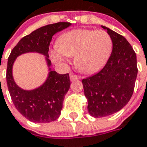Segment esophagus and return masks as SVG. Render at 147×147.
I'll list each match as a JSON object with an SVG mask.
<instances>
[{
    "instance_id": "esophagus-1",
    "label": "esophagus",
    "mask_w": 147,
    "mask_h": 147,
    "mask_svg": "<svg viewBox=\"0 0 147 147\" xmlns=\"http://www.w3.org/2000/svg\"><path fill=\"white\" fill-rule=\"evenodd\" d=\"M79 79H80V76L75 75V74H71V75H70V80H71V81H73V80H77Z\"/></svg>"
}]
</instances>
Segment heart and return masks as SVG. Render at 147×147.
Returning a JSON list of instances; mask_svg holds the SVG:
<instances>
[{"instance_id":"b5f03b06","label":"heart","mask_w":147,"mask_h":147,"mask_svg":"<svg viewBox=\"0 0 147 147\" xmlns=\"http://www.w3.org/2000/svg\"><path fill=\"white\" fill-rule=\"evenodd\" d=\"M112 47V39L106 31L71 30L59 37L58 45L50 50V58L61 63L67 61V56H75V65L79 71L94 74L107 63Z\"/></svg>"}]
</instances>
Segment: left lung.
Segmentation results:
<instances>
[{"label": "left lung", "instance_id": "obj_1", "mask_svg": "<svg viewBox=\"0 0 147 147\" xmlns=\"http://www.w3.org/2000/svg\"><path fill=\"white\" fill-rule=\"evenodd\" d=\"M102 28L112 39V52L99 72L82 80L89 113L95 118L116 113L129 102L138 75L137 56L129 41L110 28Z\"/></svg>", "mask_w": 147, "mask_h": 147}]
</instances>
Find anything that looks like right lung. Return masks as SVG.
<instances>
[{
    "instance_id": "1",
    "label": "right lung",
    "mask_w": 147,
    "mask_h": 147,
    "mask_svg": "<svg viewBox=\"0 0 147 147\" xmlns=\"http://www.w3.org/2000/svg\"><path fill=\"white\" fill-rule=\"evenodd\" d=\"M71 25L70 23L60 22L38 28L21 39L9 56L6 71L9 92L16 109L32 122L49 123L56 120L61 114L63 99L70 89L71 81L68 73L61 75L51 70L49 46L54 34ZM29 52L45 55L50 72L42 86L32 90H24L14 82L12 69L17 57Z\"/></svg>"
}]
</instances>
